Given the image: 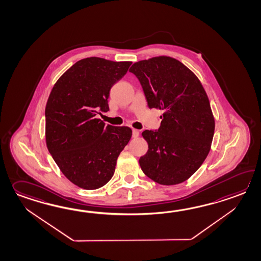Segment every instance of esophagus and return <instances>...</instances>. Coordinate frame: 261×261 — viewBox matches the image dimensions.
<instances>
[{
  "label": "esophagus",
  "instance_id": "esophagus-1",
  "mask_svg": "<svg viewBox=\"0 0 261 261\" xmlns=\"http://www.w3.org/2000/svg\"><path fill=\"white\" fill-rule=\"evenodd\" d=\"M139 135V130H137V129H133V130H132V137H133V138H138Z\"/></svg>",
  "mask_w": 261,
  "mask_h": 261
}]
</instances>
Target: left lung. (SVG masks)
I'll return each mask as SVG.
<instances>
[{
  "instance_id": "1",
  "label": "left lung",
  "mask_w": 261,
  "mask_h": 261,
  "mask_svg": "<svg viewBox=\"0 0 261 261\" xmlns=\"http://www.w3.org/2000/svg\"><path fill=\"white\" fill-rule=\"evenodd\" d=\"M150 109L164 111L157 130H145L149 145L139 158L145 175L164 186L190 178L208 155L215 119L200 81L185 64L167 56L131 66Z\"/></svg>"
}]
</instances>
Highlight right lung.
Instances as JSON below:
<instances>
[{
	"mask_svg": "<svg viewBox=\"0 0 261 261\" xmlns=\"http://www.w3.org/2000/svg\"><path fill=\"white\" fill-rule=\"evenodd\" d=\"M131 64L83 59L59 79L49 94L45 110L47 149L64 176L83 189L109 182L131 139L130 128L106 125L96 118L110 110V89Z\"/></svg>",
	"mask_w": 261,
	"mask_h": 261,
	"instance_id": "obj_1",
	"label": "right lung"
}]
</instances>
